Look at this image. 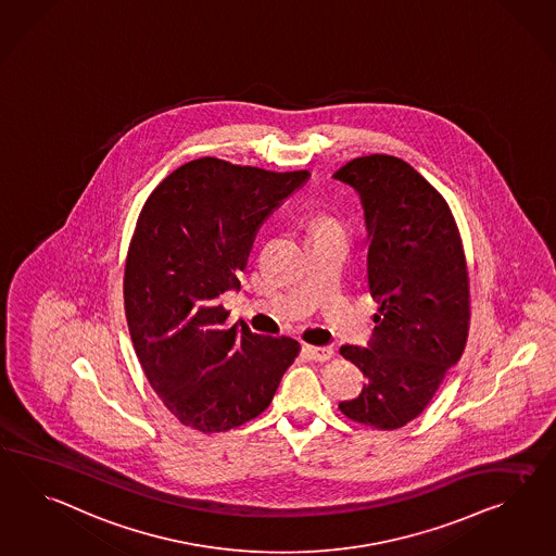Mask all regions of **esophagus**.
<instances>
[{
    "instance_id": "34e87169",
    "label": "esophagus",
    "mask_w": 556,
    "mask_h": 556,
    "mask_svg": "<svg viewBox=\"0 0 556 556\" xmlns=\"http://www.w3.org/2000/svg\"><path fill=\"white\" fill-rule=\"evenodd\" d=\"M304 351L308 353L311 358H314V361H320V363H325V361L332 358V355H334L332 346H313V344H306V346H304Z\"/></svg>"
}]
</instances>
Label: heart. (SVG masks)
Masks as SVG:
<instances>
[{
  "instance_id": "obj_1",
  "label": "heart",
  "mask_w": 556,
  "mask_h": 556,
  "mask_svg": "<svg viewBox=\"0 0 556 556\" xmlns=\"http://www.w3.org/2000/svg\"><path fill=\"white\" fill-rule=\"evenodd\" d=\"M327 228H334L330 222H327V219H316V222H313V231H316V229H327Z\"/></svg>"
}]
</instances>
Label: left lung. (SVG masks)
<instances>
[{
	"label": "left lung",
	"instance_id": "obj_1",
	"mask_svg": "<svg viewBox=\"0 0 556 556\" xmlns=\"http://www.w3.org/2000/svg\"><path fill=\"white\" fill-rule=\"evenodd\" d=\"M332 177L361 198L367 278L379 304L369 344L341 346L367 383L339 409L370 428H403L428 407L468 341L464 245L450 205L409 163L367 155Z\"/></svg>",
	"mask_w": 556,
	"mask_h": 556
}]
</instances>
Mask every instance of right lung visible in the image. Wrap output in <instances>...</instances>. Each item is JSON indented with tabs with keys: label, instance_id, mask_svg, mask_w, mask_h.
Returning <instances> with one entry per match:
<instances>
[{
	"label": "right lung",
	"instance_id": "obj_1",
	"mask_svg": "<svg viewBox=\"0 0 556 556\" xmlns=\"http://www.w3.org/2000/svg\"><path fill=\"white\" fill-rule=\"evenodd\" d=\"M308 177L201 157L144 201L125 266L128 332L149 383L187 428L254 419L299 356L290 337L224 328L219 296L240 290L257 229Z\"/></svg>",
	"mask_w": 556,
	"mask_h": 556
}]
</instances>
